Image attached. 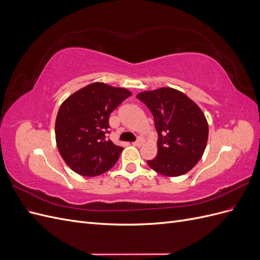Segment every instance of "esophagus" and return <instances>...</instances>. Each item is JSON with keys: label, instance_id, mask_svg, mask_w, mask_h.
Returning a JSON list of instances; mask_svg holds the SVG:
<instances>
[{"label": "esophagus", "instance_id": "1", "mask_svg": "<svg viewBox=\"0 0 260 260\" xmlns=\"http://www.w3.org/2000/svg\"><path fill=\"white\" fill-rule=\"evenodd\" d=\"M143 143H144V140H143L142 138H139V139L136 141V142H133L132 144L135 145V146H138V147H140V146L142 145Z\"/></svg>", "mask_w": 260, "mask_h": 260}]
</instances>
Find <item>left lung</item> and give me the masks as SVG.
Returning <instances> with one entry per match:
<instances>
[{"label": "left lung", "instance_id": "left-lung-1", "mask_svg": "<svg viewBox=\"0 0 260 260\" xmlns=\"http://www.w3.org/2000/svg\"><path fill=\"white\" fill-rule=\"evenodd\" d=\"M137 98L151 111L158 135L157 155L148 166L166 177L190 171L202 158L208 140L205 115L184 93L160 88L139 93Z\"/></svg>", "mask_w": 260, "mask_h": 260}]
</instances>
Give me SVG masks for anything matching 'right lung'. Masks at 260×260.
<instances>
[{
	"instance_id": "obj_1",
	"label": "right lung",
	"mask_w": 260,
	"mask_h": 260,
	"mask_svg": "<svg viewBox=\"0 0 260 260\" xmlns=\"http://www.w3.org/2000/svg\"><path fill=\"white\" fill-rule=\"evenodd\" d=\"M131 95L124 88L94 82L64 101L55 122L62 159L78 175L95 177L111 169L122 151L106 139L109 115Z\"/></svg>"
}]
</instances>
